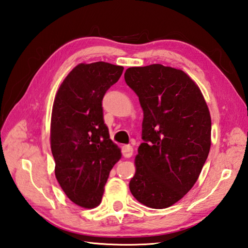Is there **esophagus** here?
<instances>
[{"instance_id": "1", "label": "esophagus", "mask_w": 248, "mask_h": 248, "mask_svg": "<svg viewBox=\"0 0 248 248\" xmlns=\"http://www.w3.org/2000/svg\"><path fill=\"white\" fill-rule=\"evenodd\" d=\"M133 153H134V148L133 146L130 145H124L122 148V154L125 158H130L133 156Z\"/></svg>"}]
</instances>
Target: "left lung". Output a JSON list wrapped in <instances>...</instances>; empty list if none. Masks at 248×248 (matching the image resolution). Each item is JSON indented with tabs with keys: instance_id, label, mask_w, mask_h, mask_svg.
<instances>
[{
	"instance_id": "obj_1",
	"label": "left lung",
	"mask_w": 248,
	"mask_h": 248,
	"mask_svg": "<svg viewBox=\"0 0 248 248\" xmlns=\"http://www.w3.org/2000/svg\"><path fill=\"white\" fill-rule=\"evenodd\" d=\"M143 109L135 199L154 209L174 205L194 186L211 145V118L199 86L184 71L155 63L126 70Z\"/></svg>"
}]
</instances>
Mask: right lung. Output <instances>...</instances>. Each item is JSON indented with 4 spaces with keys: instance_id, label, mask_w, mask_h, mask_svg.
Segmentation results:
<instances>
[{
    "instance_id": "1",
    "label": "right lung",
    "mask_w": 248,
    "mask_h": 248,
    "mask_svg": "<svg viewBox=\"0 0 248 248\" xmlns=\"http://www.w3.org/2000/svg\"><path fill=\"white\" fill-rule=\"evenodd\" d=\"M123 70L104 62L79 63L55 96L51 119L55 176L70 201L82 208L100 205L110 170L121 159L104 123L102 101Z\"/></svg>"
}]
</instances>
